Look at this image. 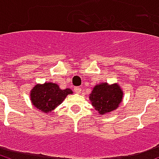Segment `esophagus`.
Instances as JSON below:
<instances>
[{
  "label": "esophagus",
  "instance_id": "1",
  "mask_svg": "<svg viewBox=\"0 0 159 159\" xmlns=\"http://www.w3.org/2000/svg\"><path fill=\"white\" fill-rule=\"evenodd\" d=\"M74 92H76V93H81V92H82V88H81V87H75Z\"/></svg>",
  "mask_w": 159,
  "mask_h": 159
}]
</instances>
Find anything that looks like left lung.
<instances>
[{"mask_svg": "<svg viewBox=\"0 0 159 159\" xmlns=\"http://www.w3.org/2000/svg\"><path fill=\"white\" fill-rule=\"evenodd\" d=\"M123 90L119 84L102 82L93 87L89 100L96 111L104 116L118 108L123 100Z\"/></svg>", "mask_w": 159, "mask_h": 159, "instance_id": "obj_1", "label": "left lung"}]
</instances>
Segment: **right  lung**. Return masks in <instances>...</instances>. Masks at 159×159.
Wrapping results in <instances>:
<instances>
[{"label": "right lung", "instance_id": "1", "mask_svg": "<svg viewBox=\"0 0 159 159\" xmlns=\"http://www.w3.org/2000/svg\"><path fill=\"white\" fill-rule=\"evenodd\" d=\"M72 94L70 88L61 89L53 82L37 83L30 91V101L33 106L41 112L48 114L62 104L67 95Z\"/></svg>", "mask_w": 159, "mask_h": 159}]
</instances>
